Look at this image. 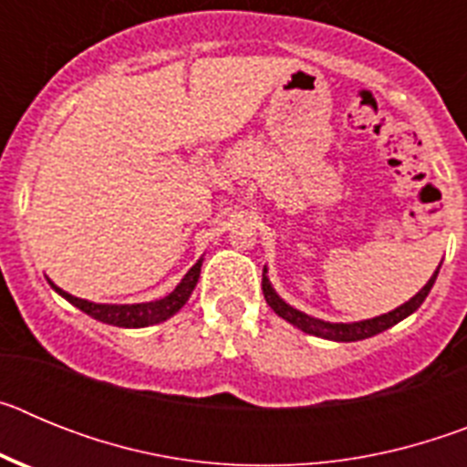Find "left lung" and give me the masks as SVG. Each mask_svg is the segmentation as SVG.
Returning <instances> with one entry per match:
<instances>
[{
	"label": "left lung",
	"instance_id": "obj_1",
	"mask_svg": "<svg viewBox=\"0 0 467 467\" xmlns=\"http://www.w3.org/2000/svg\"><path fill=\"white\" fill-rule=\"evenodd\" d=\"M440 266H442V262H440ZM440 266H437L435 274L431 275V280H428V283L423 285V287H420L410 301H404V304H400L398 308L381 313V316L377 317L353 320V323H329V320H320V317H313L308 316V313L299 311V308L290 306V304H287L278 292H275L274 285H271L269 269H266V266H264L262 271V290H264V299H266V304H269V306L274 308L283 320L295 325V327L301 329V332L313 334V337H320V339H327V341H360V339H369V337H374V334L386 332V329H390L393 325H398L400 320L410 317L411 313H414L423 301H426L428 292L432 290L437 274H440Z\"/></svg>",
	"mask_w": 467,
	"mask_h": 467
}]
</instances>
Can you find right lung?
Segmentation results:
<instances>
[{"instance_id": "right-lung-1", "label": "right lung", "mask_w": 467, "mask_h": 467, "mask_svg": "<svg viewBox=\"0 0 467 467\" xmlns=\"http://www.w3.org/2000/svg\"><path fill=\"white\" fill-rule=\"evenodd\" d=\"M201 266H203V257L193 264L192 269L184 274V278L175 285V290L171 295H166L163 299L154 301H142V304H98V301L81 299V296H74L69 292H65L63 287H57L51 278L48 285L57 295L67 299L72 306H77L79 311H84L86 316L95 317L105 325H114V327H128V329H138V327H150V325H159L168 317L175 316L180 308L184 306L192 296L193 287L198 283V275H201Z\"/></svg>"}]
</instances>
